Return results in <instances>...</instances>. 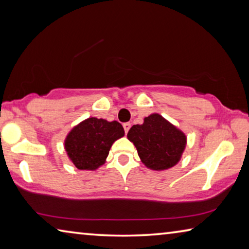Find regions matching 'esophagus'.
Returning <instances> with one entry per match:
<instances>
[{"label": "esophagus", "instance_id": "1", "mask_svg": "<svg viewBox=\"0 0 249 249\" xmlns=\"http://www.w3.org/2000/svg\"><path fill=\"white\" fill-rule=\"evenodd\" d=\"M123 127H124L125 133L127 134V133H128V130H129V128H130V123H124V124H123Z\"/></svg>", "mask_w": 249, "mask_h": 249}]
</instances>
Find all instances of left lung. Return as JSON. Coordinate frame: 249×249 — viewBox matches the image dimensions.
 Wrapping results in <instances>:
<instances>
[{
	"mask_svg": "<svg viewBox=\"0 0 249 249\" xmlns=\"http://www.w3.org/2000/svg\"><path fill=\"white\" fill-rule=\"evenodd\" d=\"M127 138L136 147L142 162L156 171L176 166L187 146V136L182 130L158 113L145 117L141 125H133Z\"/></svg>",
	"mask_w": 249,
	"mask_h": 249,
	"instance_id": "8db88e82",
	"label": "left lung"
}]
</instances>
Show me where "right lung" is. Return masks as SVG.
Here are the masks:
<instances>
[{"instance_id":"obj_1","label":"right lung","mask_w":249,"mask_h":249,"mask_svg":"<svg viewBox=\"0 0 249 249\" xmlns=\"http://www.w3.org/2000/svg\"><path fill=\"white\" fill-rule=\"evenodd\" d=\"M124 134L119 122L89 117L67 135L65 150L78 169L94 171L104 165L112 145Z\"/></svg>"}]
</instances>
